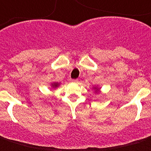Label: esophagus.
Returning <instances> with one entry per match:
<instances>
[{
    "instance_id": "34e87169",
    "label": "esophagus",
    "mask_w": 151,
    "mask_h": 151,
    "mask_svg": "<svg viewBox=\"0 0 151 151\" xmlns=\"http://www.w3.org/2000/svg\"><path fill=\"white\" fill-rule=\"evenodd\" d=\"M72 82H73V83H78V79L72 80Z\"/></svg>"
}]
</instances>
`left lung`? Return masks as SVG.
Segmentation results:
<instances>
[{
    "mask_svg": "<svg viewBox=\"0 0 151 151\" xmlns=\"http://www.w3.org/2000/svg\"><path fill=\"white\" fill-rule=\"evenodd\" d=\"M93 89L95 90V91L96 93H99V91H100V88H98V87H94V88H93Z\"/></svg>",
    "mask_w": 151,
    "mask_h": 151,
    "instance_id": "left-lung-1",
    "label": "left lung"
}]
</instances>
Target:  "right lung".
<instances>
[{
  "mask_svg": "<svg viewBox=\"0 0 151 151\" xmlns=\"http://www.w3.org/2000/svg\"><path fill=\"white\" fill-rule=\"evenodd\" d=\"M51 85H52V88H58L59 85H60V83H58V82H53V83H52L51 84Z\"/></svg>",
  "mask_w": 151,
  "mask_h": 151,
  "instance_id": "obj_1",
  "label": "right lung"
}]
</instances>
